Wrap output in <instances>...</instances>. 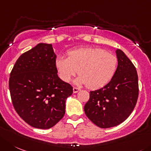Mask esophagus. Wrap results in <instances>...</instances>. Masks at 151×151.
Wrapping results in <instances>:
<instances>
[{
    "label": "esophagus",
    "mask_w": 151,
    "mask_h": 151,
    "mask_svg": "<svg viewBox=\"0 0 151 151\" xmlns=\"http://www.w3.org/2000/svg\"><path fill=\"white\" fill-rule=\"evenodd\" d=\"M80 88H77V87H74V88H73V92L74 93H77V92H78L79 91H80Z\"/></svg>",
    "instance_id": "34e87169"
}]
</instances>
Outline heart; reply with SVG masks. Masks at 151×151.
<instances>
[{
    "mask_svg": "<svg viewBox=\"0 0 151 151\" xmlns=\"http://www.w3.org/2000/svg\"><path fill=\"white\" fill-rule=\"evenodd\" d=\"M67 56V58L60 56L56 60L55 64L60 78L68 82L78 71L80 75L75 83L86 85L91 89L106 85L113 77L118 66L115 55L98 47L69 50Z\"/></svg>",
    "mask_w": 151,
    "mask_h": 151,
    "instance_id": "b5f03b06",
    "label": "heart"
}]
</instances>
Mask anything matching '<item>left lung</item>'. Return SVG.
<instances>
[{"mask_svg":"<svg viewBox=\"0 0 151 151\" xmlns=\"http://www.w3.org/2000/svg\"><path fill=\"white\" fill-rule=\"evenodd\" d=\"M118 67L110 82L90 91L84 111L101 128L115 127L124 122L134 109L139 97L138 74L134 65L120 49L116 50Z\"/></svg>","mask_w":151,"mask_h":151,"instance_id":"left-lung-1","label":"left lung"}]
</instances>
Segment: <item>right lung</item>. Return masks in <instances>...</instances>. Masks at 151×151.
<instances>
[{
  "mask_svg": "<svg viewBox=\"0 0 151 151\" xmlns=\"http://www.w3.org/2000/svg\"><path fill=\"white\" fill-rule=\"evenodd\" d=\"M56 56L51 44L39 43L17 60L9 87L15 111L35 128L49 129L65 112V101L73 87L57 75Z\"/></svg>",
  "mask_w": 151,
  "mask_h": 151,
  "instance_id": "right-lung-1",
  "label": "right lung"
}]
</instances>
